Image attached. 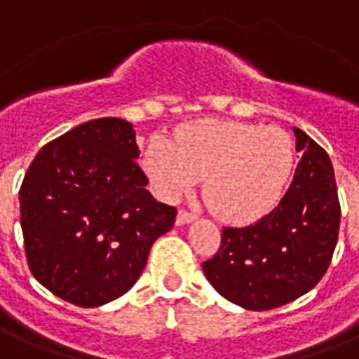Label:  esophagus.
<instances>
[{"label": "esophagus", "mask_w": 359, "mask_h": 359, "mask_svg": "<svg viewBox=\"0 0 359 359\" xmlns=\"http://www.w3.org/2000/svg\"><path fill=\"white\" fill-rule=\"evenodd\" d=\"M195 219L194 214H189L188 210H179V214H177V225L182 226V225H188L191 221Z\"/></svg>", "instance_id": "esophagus-1"}]
</instances>
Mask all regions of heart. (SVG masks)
I'll return each mask as SVG.
<instances>
[{"instance_id": "obj_1", "label": "heart", "mask_w": 359, "mask_h": 359, "mask_svg": "<svg viewBox=\"0 0 359 359\" xmlns=\"http://www.w3.org/2000/svg\"><path fill=\"white\" fill-rule=\"evenodd\" d=\"M295 165L293 142L278 127L205 119L154 138L144 170L162 199L173 201L205 177L210 208L226 221L258 219L282 199Z\"/></svg>"}]
</instances>
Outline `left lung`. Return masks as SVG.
Segmentation results:
<instances>
[{"label": "left lung", "mask_w": 359, "mask_h": 359, "mask_svg": "<svg viewBox=\"0 0 359 359\" xmlns=\"http://www.w3.org/2000/svg\"><path fill=\"white\" fill-rule=\"evenodd\" d=\"M293 133L302 158L278 206L255 225L223 229L217 255L203 264L214 290L245 310H273L313 290L336 249L341 208L334 168L304 130Z\"/></svg>", "instance_id": "1"}]
</instances>
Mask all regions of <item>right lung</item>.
Segmentation results:
<instances>
[{
  "instance_id": "add662e5",
  "label": "right lung",
  "mask_w": 359,
  "mask_h": 359,
  "mask_svg": "<svg viewBox=\"0 0 359 359\" xmlns=\"http://www.w3.org/2000/svg\"><path fill=\"white\" fill-rule=\"evenodd\" d=\"M133 123L92 119L49 142L20 188L29 269L53 295L81 308L118 299L136 284L153 243L177 210L156 203Z\"/></svg>"
}]
</instances>
